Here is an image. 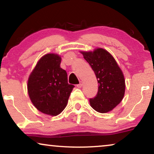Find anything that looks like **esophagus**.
<instances>
[{
	"label": "esophagus",
	"mask_w": 154,
	"mask_h": 154,
	"mask_svg": "<svg viewBox=\"0 0 154 154\" xmlns=\"http://www.w3.org/2000/svg\"><path fill=\"white\" fill-rule=\"evenodd\" d=\"M82 85H83V83H82L81 81H80V83L78 84L77 87L79 88H82Z\"/></svg>",
	"instance_id": "obj_1"
}]
</instances>
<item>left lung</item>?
<instances>
[{"label":"left lung","mask_w":154,"mask_h":154,"mask_svg":"<svg viewBox=\"0 0 154 154\" xmlns=\"http://www.w3.org/2000/svg\"><path fill=\"white\" fill-rule=\"evenodd\" d=\"M81 52L94 71L99 83L96 97L90 99V106L102 113L112 111L120 104L125 94L123 71L113 57L103 48Z\"/></svg>","instance_id":"obj_1"}]
</instances>
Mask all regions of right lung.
<instances>
[{
    "instance_id": "right-lung-1",
    "label": "right lung",
    "mask_w": 154,
    "mask_h": 154,
    "mask_svg": "<svg viewBox=\"0 0 154 154\" xmlns=\"http://www.w3.org/2000/svg\"><path fill=\"white\" fill-rule=\"evenodd\" d=\"M61 57L45 54L38 60L28 80L29 96L34 106L55 116L66 106L74 85L68 83L66 71L60 67Z\"/></svg>"
}]
</instances>
